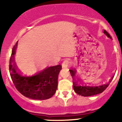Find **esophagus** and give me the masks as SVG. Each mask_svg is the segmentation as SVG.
<instances>
[{"label": "esophagus", "mask_w": 122, "mask_h": 122, "mask_svg": "<svg viewBox=\"0 0 122 122\" xmlns=\"http://www.w3.org/2000/svg\"><path fill=\"white\" fill-rule=\"evenodd\" d=\"M70 64V61L68 60H66L63 61L62 64V66L63 68H67Z\"/></svg>", "instance_id": "obj_1"}]
</instances>
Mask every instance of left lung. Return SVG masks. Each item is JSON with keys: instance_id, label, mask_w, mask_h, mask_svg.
Listing matches in <instances>:
<instances>
[{"instance_id": "1", "label": "left lung", "mask_w": 122, "mask_h": 122, "mask_svg": "<svg viewBox=\"0 0 122 122\" xmlns=\"http://www.w3.org/2000/svg\"><path fill=\"white\" fill-rule=\"evenodd\" d=\"M104 33L107 35V36L112 39L111 36H110L109 33L106 30H104ZM70 72L72 77V80H73V88L75 92L78 95L84 97L92 96L96 95V94L102 93L106 89V88L109 86V84L113 78V77H112L108 83L100 85V86H87V85L81 84V83L78 81V80L76 79V77H75L76 72L74 70L71 69V70H70Z\"/></svg>"}]
</instances>
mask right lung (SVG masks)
Returning <instances> with one entry per match:
<instances>
[{"mask_svg": "<svg viewBox=\"0 0 122 122\" xmlns=\"http://www.w3.org/2000/svg\"><path fill=\"white\" fill-rule=\"evenodd\" d=\"M18 42L13 46L10 58L9 71L11 78L16 89L26 97L35 100H46L55 94L58 86L61 65L45 68L34 76L22 75L15 61V54Z\"/></svg>", "mask_w": 122, "mask_h": 122, "instance_id": "1", "label": "right lung"}]
</instances>
